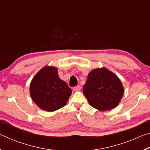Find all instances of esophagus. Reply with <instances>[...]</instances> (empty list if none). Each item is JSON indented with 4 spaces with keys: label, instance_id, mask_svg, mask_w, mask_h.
Segmentation results:
<instances>
[{
    "label": "esophagus",
    "instance_id": "1",
    "mask_svg": "<svg viewBox=\"0 0 150 150\" xmlns=\"http://www.w3.org/2000/svg\"><path fill=\"white\" fill-rule=\"evenodd\" d=\"M73 90L75 91H79L81 90V87L80 86H76V87H73Z\"/></svg>",
    "mask_w": 150,
    "mask_h": 150
}]
</instances>
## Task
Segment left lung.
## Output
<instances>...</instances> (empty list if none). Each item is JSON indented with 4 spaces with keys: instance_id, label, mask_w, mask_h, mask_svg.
Segmentation results:
<instances>
[{
    "instance_id": "obj_1",
    "label": "left lung",
    "mask_w": 150,
    "mask_h": 150,
    "mask_svg": "<svg viewBox=\"0 0 150 150\" xmlns=\"http://www.w3.org/2000/svg\"><path fill=\"white\" fill-rule=\"evenodd\" d=\"M83 92L91 106L103 111L111 110L118 105L124 88L114 73L101 68L89 73Z\"/></svg>"
}]
</instances>
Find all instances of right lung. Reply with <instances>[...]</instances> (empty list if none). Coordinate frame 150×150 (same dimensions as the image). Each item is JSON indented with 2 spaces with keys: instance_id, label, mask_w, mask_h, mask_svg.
Segmentation results:
<instances>
[{
  "instance_id": "right-lung-1",
  "label": "right lung",
  "mask_w": 150,
  "mask_h": 150,
  "mask_svg": "<svg viewBox=\"0 0 150 150\" xmlns=\"http://www.w3.org/2000/svg\"><path fill=\"white\" fill-rule=\"evenodd\" d=\"M30 92L33 101L40 108L53 112L66 105L72 91L60 79L56 68L45 67L32 79Z\"/></svg>"
}]
</instances>
